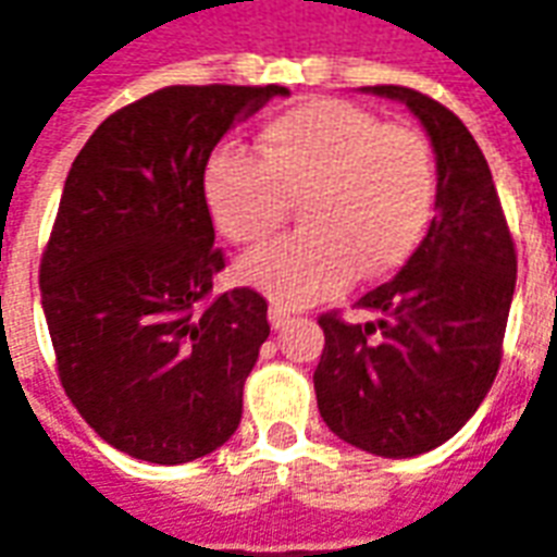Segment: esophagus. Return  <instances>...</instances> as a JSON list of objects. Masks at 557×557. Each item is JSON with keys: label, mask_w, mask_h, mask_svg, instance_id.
Returning a JSON list of instances; mask_svg holds the SVG:
<instances>
[{"label": "esophagus", "mask_w": 557, "mask_h": 557, "mask_svg": "<svg viewBox=\"0 0 557 557\" xmlns=\"http://www.w3.org/2000/svg\"><path fill=\"white\" fill-rule=\"evenodd\" d=\"M289 319H292V315L286 313L283 307H277V304H274V307L268 310V322H271V327H274V331H280V327L289 325Z\"/></svg>", "instance_id": "esophagus-1"}]
</instances>
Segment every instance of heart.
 I'll list each match as a JSON object with an SVG mask.
<instances>
[{
  "label": "heart",
  "instance_id": "1",
  "mask_svg": "<svg viewBox=\"0 0 557 557\" xmlns=\"http://www.w3.org/2000/svg\"><path fill=\"white\" fill-rule=\"evenodd\" d=\"M438 170L430 139L385 125L358 103L310 98L271 119L256 158L220 148L202 170V202L232 244L280 230L298 202L304 230L256 247L238 277L283 307L387 277L430 226Z\"/></svg>",
  "mask_w": 557,
  "mask_h": 557
}]
</instances>
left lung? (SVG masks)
<instances>
[{
    "instance_id": "left-lung-1",
    "label": "left lung",
    "mask_w": 557,
    "mask_h": 557,
    "mask_svg": "<svg viewBox=\"0 0 557 557\" xmlns=\"http://www.w3.org/2000/svg\"><path fill=\"white\" fill-rule=\"evenodd\" d=\"M363 91L403 101L420 119L435 151L438 214L397 277L358 301L375 322L319 315L325 349L313 385L334 435L406 459L454 438L490 394L516 289V247L468 127L406 86Z\"/></svg>"
}]
</instances>
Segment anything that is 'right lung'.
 <instances>
[{"mask_svg": "<svg viewBox=\"0 0 557 557\" xmlns=\"http://www.w3.org/2000/svg\"><path fill=\"white\" fill-rule=\"evenodd\" d=\"M286 86H166L98 125L65 178L41 304L67 399L115 450L182 466L242 423L271 334L259 292L211 295L226 268L202 202L220 137Z\"/></svg>", "mask_w": 557, "mask_h": 557, "instance_id": "add662e5", "label": "right lung"}]
</instances>
